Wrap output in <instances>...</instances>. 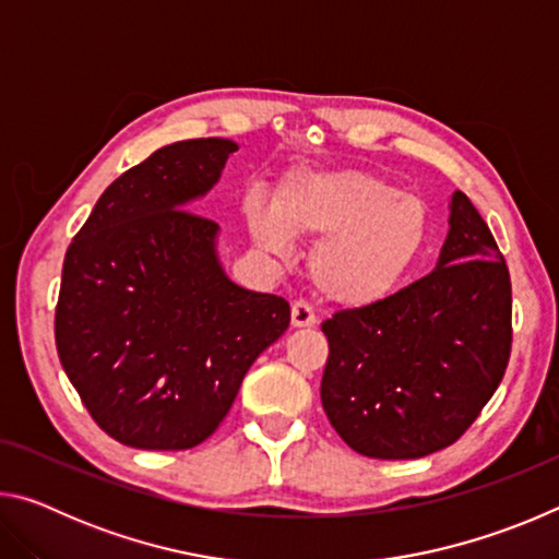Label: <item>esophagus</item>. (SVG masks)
<instances>
[{"mask_svg":"<svg viewBox=\"0 0 559 559\" xmlns=\"http://www.w3.org/2000/svg\"><path fill=\"white\" fill-rule=\"evenodd\" d=\"M318 318H316V310L310 306L308 300H296L290 306V325L293 328H310L316 325Z\"/></svg>","mask_w":559,"mask_h":559,"instance_id":"1","label":"esophagus"}]
</instances>
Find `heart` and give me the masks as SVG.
<instances>
[{
	"label": "heart",
	"instance_id": "b5f03b06",
	"mask_svg": "<svg viewBox=\"0 0 559 559\" xmlns=\"http://www.w3.org/2000/svg\"><path fill=\"white\" fill-rule=\"evenodd\" d=\"M253 241L286 253L293 239H320L310 278L343 308L377 306L400 288L427 241L421 200L357 169H296L281 179L273 206L246 202Z\"/></svg>",
	"mask_w": 559,
	"mask_h": 559
}]
</instances>
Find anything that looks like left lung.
Returning a JSON list of instances; mask_svg holds the SVG:
<instances>
[{
	"label": "left lung",
	"mask_w": 559,
	"mask_h": 559,
	"mask_svg": "<svg viewBox=\"0 0 559 559\" xmlns=\"http://www.w3.org/2000/svg\"><path fill=\"white\" fill-rule=\"evenodd\" d=\"M429 276L377 306L323 323L330 355L320 400L349 449L421 459L451 447L503 380L513 293L503 253L463 192Z\"/></svg>",
	"instance_id": "1"
}]
</instances>
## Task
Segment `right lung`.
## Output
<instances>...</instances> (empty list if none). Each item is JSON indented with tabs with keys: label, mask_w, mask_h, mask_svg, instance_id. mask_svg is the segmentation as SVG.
<instances>
[{
	"label": "right lung",
	"mask_w": 559,
	"mask_h": 559,
	"mask_svg": "<svg viewBox=\"0 0 559 559\" xmlns=\"http://www.w3.org/2000/svg\"><path fill=\"white\" fill-rule=\"evenodd\" d=\"M236 150L224 138L159 147L100 194L66 251L56 349L126 447L210 439L253 359L288 330V302L236 286L216 257L219 224L189 212Z\"/></svg>",
	"instance_id": "1"
}]
</instances>
